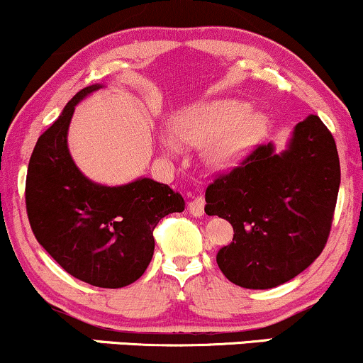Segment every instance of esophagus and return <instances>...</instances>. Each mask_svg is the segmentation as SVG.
<instances>
[{"label": "esophagus", "mask_w": 363, "mask_h": 363, "mask_svg": "<svg viewBox=\"0 0 363 363\" xmlns=\"http://www.w3.org/2000/svg\"><path fill=\"white\" fill-rule=\"evenodd\" d=\"M187 210H189V213L193 216H203L205 215V199H203L201 196H198L193 201H189Z\"/></svg>", "instance_id": "esophagus-1"}]
</instances>
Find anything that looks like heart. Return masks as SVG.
<instances>
[{
    "label": "heart",
    "mask_w": 363,
    "mask_h": 363,
    "mask_svg": "<svg viewBox=\"0 0 363 363\" xmlns=\"http://www.w3.org/2000/svg\"><path fill=\"white\" fill-rule=\"evenodd\" d=\"M172 129L182 143L208 145L205 158L211 167L230 169L261 143L269 129V118L251 109L247 102L218 99L186 107L174 121ZM160 145L169 155L179 152V143L172 136H162Z\"/></svg>",
    "instance_id": "b5f03b06"
}]
</instances>
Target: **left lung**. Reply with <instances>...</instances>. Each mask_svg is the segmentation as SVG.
I'll list each match as a JSON object with an SVG mask.
<instances>
[{
    "mask_svg": "<svg viewBox=\"0 0 363 363\" xmlns=\"http://www.w3.org/2000/svg\"><path fill=\"white\" fill-rule=\"evenodd\" d=\"M341 172L335 138L318 116L291 131L286 147H257L208 186L205 211L228 220L234 239L216 264L235 285L266 290L318 259L331 230Z\"/></svg>",
    "mask_w": 363,
    "mask_h": 363,
    "instance_id": "8db88e82",
    "label": "left lung"
}]
</instances>
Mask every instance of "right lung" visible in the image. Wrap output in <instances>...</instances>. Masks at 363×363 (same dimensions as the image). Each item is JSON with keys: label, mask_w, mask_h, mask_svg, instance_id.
I'll return each instance as SVG.
<instances>
[{"label": "right lung", "mask_w": 363, "mask_h": 363, "mask_svg": "<svg viewBox=\"0 0 363 363\" xmlns=\"http://www.w3.org/2000/svg\"><path fill=\"white\" fill-rule=\"evenodd\" d=\"M102 86L78 91L37 140L25 201L37 242L66 273L101 289H121L148 268L160 218L181 213L186 203L172 187L150 177L107 186L78 169L68 148L69 123L74 107Z\"/></svg>", "instance_id": "1"}]
</instances>
